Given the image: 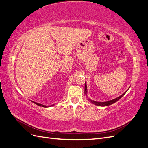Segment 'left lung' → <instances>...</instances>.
<instances>
[{
	"label": "left lung",
	"instance_id": "1",
	"mask_svg": "<svg viewBox=\"0 0 148 148\" xmlns=\"http://www.w3.org/2000/svg\"><path fill=\"white\" fill-rule=\"evenodd\" d=\"M126 92H127V91L125 92H124L123 94H122V95H121L120 96H119V97H117V98H115V99H113V100H110V101H107V102H96V101H92V100L89 99V101H91V102L93 104H95V105L98 106H109V105L112 104H114V103H115V102L118 101L120 99L121 97H122V96H123V95H124L126 93ZM84 93L86 94V93H87V86H86V82H85V86H84Z\"/></svg>",
	"mask_w": 148,
	"mask_h": 148
}]
</instances>
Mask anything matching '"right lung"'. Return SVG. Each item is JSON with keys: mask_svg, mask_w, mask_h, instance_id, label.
<instances>
[{"mask_svg": "<svg viewBox=\"0 0 148 148\" xmlns=\"http://www.w3.org/2000/svg\"><path fill=\"white\" fill-rule=\"evenodd\" d=\"M34 104H37L38 106H41V107H47V106H44V105H42V104H38V103H37V102H33ZM53 106V105H52ZM48 107H49V106H48Z\"/></svg>", "mask_w": 148, "mask_h": 148, "instance_id": "1", "label": "right lung"}]
</instances>
